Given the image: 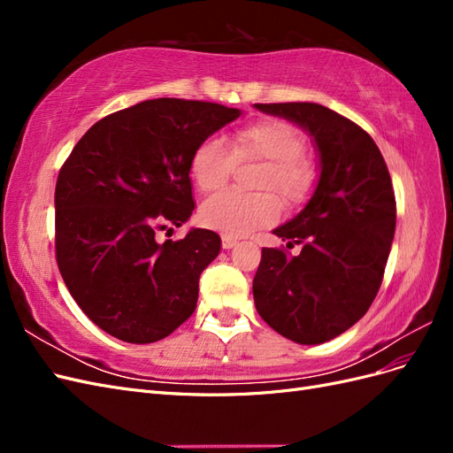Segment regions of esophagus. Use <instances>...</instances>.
<instances>
[{
    "label": "esophagus",
    "instance_id": "1",
    "mask_svg": "<svg viewBox=\"0 0 453 453\" xmlns=\"http://www.w3.org/2000/svg\"><path fill=\"white\" fill-rule=\"evenodd\" d=\"M221 242H223V250H232V248H236V245H238V240L228 236V234H223Z\"/></svg>",
    "mask_w": 453,
    "mask_h": 453
}]
</instances>
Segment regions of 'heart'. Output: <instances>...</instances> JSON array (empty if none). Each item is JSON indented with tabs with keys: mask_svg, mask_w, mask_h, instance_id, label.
Here are the masks:
<instances>
[{
	"mask_svg": "<svg viewBox=\"0 0 453 453\" xmlns=\"http://www.w3.org/2000/svg\"><path fill=\"white\" fill-rule=\"evenodd\" d=\"M304 140L283 120H260L236 130L228 138V149L217 140L202 142L190 157L188 172L202 193L223 188L234 162H266L260 177V190H276L285 203L303 202L313 183V173L304 157ZM280 215L278 198L263 195H242L236 190L210 198L202 205L200 219L205 226L228 236H243L251 230L273 223Z\"/></svg>",
	"mask_w": 453,
	"mask_h": 453,
	"instance_id": "heart-1",
	"label": "heart"
}]
</instances>
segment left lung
I'll return each mask as SVG.
<instances>
[{
    "label": "left lung",
    "instance_id": "1",
    "mask_svg": "<svg viewBox=\"0 0 453 453\" xmlns=\"http://www.w3.org/2000/svg\"><path fill=\"white\" fill-rule=\"evenodd\" d=\"M295 122L319 158L311 198L272 232L296 257L263 248L253 280L260 318L296 344L333 340L357 323L378 295L395 236V193L374 140L349 119L311 102L255 104Z\"/></svg>",
    "mask_w": 453,
    "mask_h": 453
}]
</instances>
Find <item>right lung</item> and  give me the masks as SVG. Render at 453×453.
<instances>
[{
	"mask_svg": "<svg viewBox=\"0 0 453 453\" xmlns=\"http://www.w3.org/2000/svg\"><path fill=\"white\" fill-rule=\"evenodd\" d=\"M240 115L210 102L147 100L98 120L73 147L54 193L57 260L79 308L107 334L150 344L193 315L221 238L190 228L158 243L157 230L188 221L190 157Z\"/></svg>",
	"mask_w": 453,
	"mask_h": 453,
	"instance_id": "obj_1",
	"label": "right lung"
}]
</instances>
